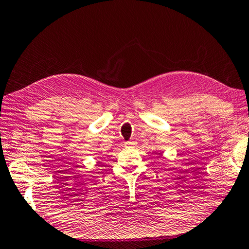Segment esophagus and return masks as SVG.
Listing matches in <instances>:
<instances>
[{
  "instance_id": "34e87169",
  "label": "esophagus",
  "mask_w": 249,
  "mask_h": 249,
  "mask_svg": "<svg viewBox=\"0 0 249 249\" xmlns=\"http://www.w3.org/2000/svg\"><path fill=\"white\" fill-rule=\"evenodd\" d=\"M135 144H136L135 141H127V142H125V146L127 147H133Z\"/></svg>"
}]
</instances>
